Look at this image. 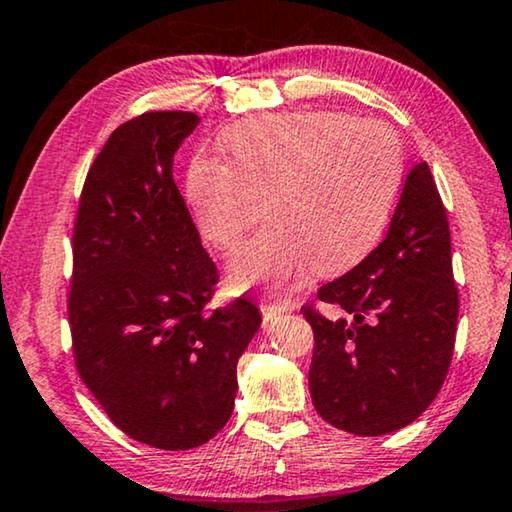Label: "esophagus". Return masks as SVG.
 Here are the masks:
<instances>
[{
    "label": "esophagus",
    "instance_id": "1",
    "mask_svg": "<svg viewBox=\"0 0 512 512\" xmlns=\"http://www.w3.org/2000/svg\"><path fill=\"white\" fill-rule=\"evenodd\" d=\"M286 311V305H277V302H261V314L265 321H272V318L281 316Z\"/></svg>",
    "mask_w": 512,
    "mask_h": 512
}]
</instances>
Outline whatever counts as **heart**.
<instances>
[{
	"instance_id": "b5f03b06",
	"label": "heart",
	"mask_w": 512,
	"mask_h": 512,
	"mask_svg": "<svg viewBox=\"0 0 512 512\" xmlns=\"http://www.w3.org/2000/svg\"><path fill=\"white\" fill-rule=\"evenodd\" d=\"M226 161L196 157L187 201L217 249L238 247L263 219L272 224L233 256L231 279L247 288H291L311 270L342 272L383 238L404 187L395 129L337 110L251 117L224 131Z\"/></svg>"
}]
</instances>
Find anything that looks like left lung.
I'll use <instances>...</instances> for the list:
<instances>
[{"instance_id": "obj_1", "label": "left lung", "mask_w": 512, "mask_h": 512, "mask_svg": "<svg viewBox=\"0 0 512 512\" xmlns=\"http://www.w3.org/2000/svg\"><path fill=\"white\" fill-rule=\"evenodd\" d=\"M318 300L339 311L302 307L314 330L318 416L358 436L416 420L446 381L459 311L446 207L425 161L406 175L383 242L318 288Z\"/></svg>"}]
</instances>
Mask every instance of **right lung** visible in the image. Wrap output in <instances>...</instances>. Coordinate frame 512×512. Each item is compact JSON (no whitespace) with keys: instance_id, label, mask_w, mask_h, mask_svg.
Returning a JSON list of instances; mask_svg holds the SVG:
<instances>
[{"instance_id":"1","label":"right lung","mask_w":512,"mask_h":512,"mask_svg":"<svg viewBox=\"0 0 512 512\" xmlns=\"http://www.w3.org/2000/svg\"><path fill=\"white\" fill-rule=\"evenodd\" d=\"M198 122L154 110L117 127L73 226L76 369L124 434L161 450L198 448L226 425L238 360L261 328L247 298L207 307L217 265L173 180L177 147Z\"/></svg>"}]
</instances>
